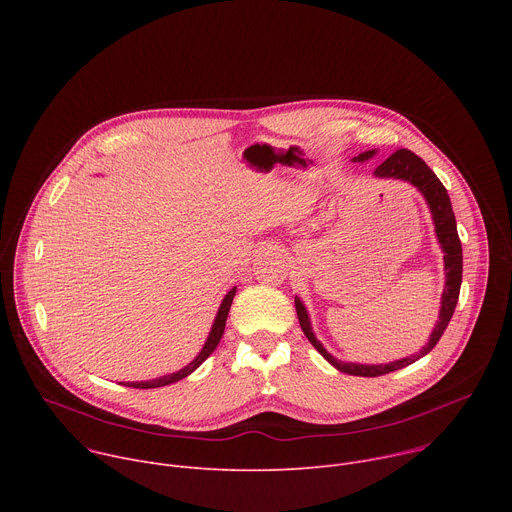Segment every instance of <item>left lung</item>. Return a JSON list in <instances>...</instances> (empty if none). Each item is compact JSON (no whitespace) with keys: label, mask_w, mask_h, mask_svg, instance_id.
<instances>
[{"label":"left lung","mask_w":512,"mask_h":512,"mask_svg":"<svg viewBox=\"0 0 512 512\" xmlns=\"http://www.w3.org/2000/svg\"><path fill=\"white\" fill-rule=\"evenodd\" d=\"M375 152H364L358 158H354L356 162H364L369 160ZM375 174L379 178H401L411 182L413 186H417L421 190V194L425 196L431 214H433V223H435V233L437 239L442 243L444 249V263H446V289H444V296H442V310H440V320H437L435 330L431 332V338L427 342V346L423 350H419L417 354L409 356V358H401L395 360L391 364H350V362H342L336 360L332 354L326 352V348L316 340L306 308L300 300H296V312H298V320L302 326V332L306 334V338L312 342V346L336 367L340 373L346 375H354V377H381V375H389L393 371H399L403 367H409L411 362L419 360L421 356H425L437 342H440L444 330L448 328L458 298H460V285H462V243L458 237V229H456V216L452 210V202L448 196V190L444 188V184L440 182L429 166L415 156L409 150H397L395 154H391L377 170Z\"/></svg>","instance_id":"obj_1"}]
</instances>
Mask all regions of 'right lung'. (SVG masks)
Masks as SVG:
<instances>
[{"instance_id":"right-lung-1","label":"right lung","mask_w":512,"mask_h":512,"mask_svg":"<svg viewBox=\"0 0 512 512\" xmlns=\"http://www.w3.org/2000/svg\"><path fill=\"white\" fill-rule=\"evenodd\" d=\"M235 291L237 287H233L229 294L225 296L221 308H218V314H216V320L212 324V330L208 334V340L204 344V348L200 350V354L188 364V367H184L182 371L174 373V375H168V377H162V379H156V381H148V383H125V387H133V389H154V387H164V385H170V383H176L184 377H188L192 371H196L200 364L212 354V350L216 348V344L221 342L223 338V332H225V324H227V316H229V310H231V304H233V298H235Z\"/></svg>"}]
</instances>
